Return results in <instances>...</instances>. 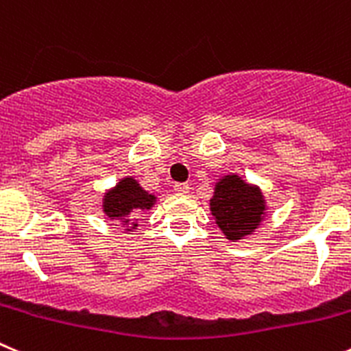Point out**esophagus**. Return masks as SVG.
Wrapping results in <instances>:
<instances>
[{
  "mask_svg": "<svg viewBox=\"0 0 351 351\" xmlns=\"http://www.w3.org/2000/svg\"><path fill=\"white\" fill-rule=\"evenodd\" d=\"M173 191L178 193V195H188L189 184H186V182H179V184L173 186Z\"/></svg>",
  "mask_w": 351,
  "mask_h": 351,
  "instance_id": "34e87169",
  "label": "esophagus"
}]
</instances>
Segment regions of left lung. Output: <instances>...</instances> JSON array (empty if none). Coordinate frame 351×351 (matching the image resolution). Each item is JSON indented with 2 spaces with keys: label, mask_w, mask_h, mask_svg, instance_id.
<instances>
[{
  "label": "left lung",
  "mask_w": 351,
  "mask_h": 351,
  "mask_svg": "<svg viewBox=\"0 0 351 351\" xmlns=\"http://www.w3.org/2000/svg\"><path fill=\"white\" fill-rule=\"evenodd\" d=\"M210 212L226 239L238 243L262 226L269 206L258 186L246 182L238 173H226L217 179Z\"/></svg>",
  "instance_id": "8db88e82"
}]
</instances>
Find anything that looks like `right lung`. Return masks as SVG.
I'll use <instances>...</instances> for the list:
<instances>
[{
  "mask_svg": "<svg viewBox=\"0 0 351 351\" xmlns=\"http://www.w3.org/2000/svg\"><path fill=\"white\" fill-rule=\"evenodd\" d=\"M156 195L148 193L132 176L119 179L113 188L103 193L101 210L110 220L120 223L123 231L131 234L138 229L136 213L152 210L156 203Z\"/></svg>",
  "mask_w": 351,
  "mask_h": 351,
  "instance_id": "right-lung-1",
  "label": "right lung"
}]
</instances>
